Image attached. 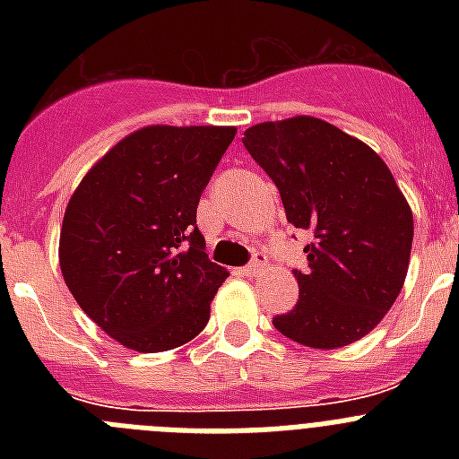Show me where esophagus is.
<instances>
[{
    "instance_id": "34e87169",
    "label": "esophagus",
    "mask_w": 459,
    "mask_h": 459,
    "mask_svg": "<svg viewBox=\"0 0 459 459\" xmlns=\"http://www.w3.org/2000/svg\"><path fill=\"white\" fill-rule=\"evenodd\" d=\"M264 266H266V255L264 253H259V250H255L253 253V259H250L248 264L243 266V273L248 275V278H257L259 273H262V271H264Z\"/></svg>"
}]
</instances>
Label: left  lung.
<instances>
[{
	"label": "left lung",
	"instance_id": "1",
	"mask_svg": "<svg viewBox=\"0 0 459 459\" xmlns=\"http://www.w3.org/2000/svg\"><path fill=\"white\" fill-rule=\"evenodd\" d=\"M243 147L269 174L287 222L307 230L299 301L273 326L294 342L335 350L368 335L403 290L413 216L386 163L315 117L266 121Z\"/></svg>",
	"mask_w": 459,
	"mask_h": 459
}]
</instances>
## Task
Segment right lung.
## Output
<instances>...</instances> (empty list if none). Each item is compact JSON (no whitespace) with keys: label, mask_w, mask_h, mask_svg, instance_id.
Returning <instances> with one entry per match:
<instances>
[{"label":"right lung","mask_w":459,"mask_h":459,"mask_svg":"<svg viewBox=\"0 0 459 459\" xmlns=\"http://www.w3.org/2000/svg\"><path fill=\"white\" fill-rule=\"evenodd\" d=\"M234 135L221 126H147L109 149L68 202L64 280L128 350H174L209 322L230 273L206 255L197 204Z\"/></svg>","instance_id":"1"}]
</instances>
